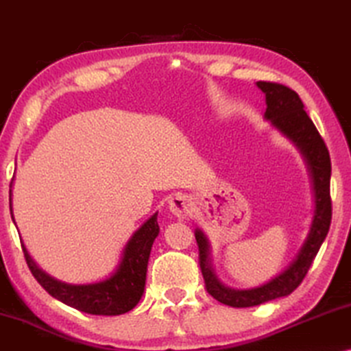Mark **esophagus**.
<instances>
[{
  "label": "esophagus",
  "mask_w": 351,
  "mask_h": 351,
  "mask_svg": "<svg viewBox=\"0 0 351 351\" xmlns=\"http://www.w3.org/2000/svg\"><path fill=\"white\" fill-rule=\"evenodd\" d=\"M191 206H193L191 204V199L186 195H182V193H177L169 199V210L179 219L189 217L191 214V209H193Z\"/></svg>",
  "instance_id": "esophagus-1"
}]
</instances>
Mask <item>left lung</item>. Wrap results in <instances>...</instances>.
Here are the masks:
<instances>
[{"label":"left lung","instance_id":"1","mask_svg":"<svg viewBox=\"0 0 351 351\" xmlns=\"http://www.w3.org/2000/svg\"><path fill=\"white\" fill-rule=\"evenodd\" d=\"M257 88L265 94V113L263 118L271 124L281 136H285L304 158L308 169L311 190H313V219L304 244L292 262L285 270L278 273L261 286L251 289H234L223 285L214 271L210 243L201 228L195 230V238L199 247V267L203 273L206 289L220 304L246 308V306L262 305L265 302L289 295L304 280L306 271L318 254L321 244L329 232L332 208H330V158L328 147L321 138L304 104L295 90L282 84L257 81Z\"/></svg>","mask_w":351,"mask_h":351}]
</instances>
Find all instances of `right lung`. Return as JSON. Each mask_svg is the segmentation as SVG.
Wrapping results in <instances>:
<instances>
[{
  "label": "right lung",
  "mask_w": 351,
  "mask_h": 351,
  "mask_svg": "<svg viewBox=\"0 0 351 351\" xmlns=\"http://www.w3.org/2000/svg\"><path fill=\"white\" fill-rule=\"evenodd\" d=\"M9 208H11V217L14 220L12 184L9 190ZM158 234H160V225H158V213H155L124 244L117 268L104 280L88 282V285H70V282L56 280L54 276L47 275L43 268L36 265L25 246H23V254H25V261L32 275L54 299L89 315L114 316L131 311L142 299L143 291H145L148 258H150L152 246Z\"/></svg>",
  "instance_id": "right-lung-1"
}]
</instances>
